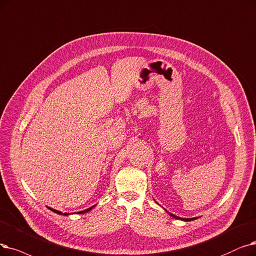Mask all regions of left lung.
<instances>
[{
  "label": "left lung",
  "instance_id": "obj_1",
  "mask_svg": "<svg viewBox=\"0 0 256 256\" xmlns=\"http://www.w3.org/2000/svg\"><path fill=\"white\" fill-rule=\"evenodd\" d=\"M166 212H168L170 216H172V218H178V220H186V222H188V220H196V218H179V216H174V214H170V212H168V210H166Z\"/></svg>",
  "mask_w": 256,
  "mask_h": 256
}]
</instances>
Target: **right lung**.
Here are the masks:
<instances>
[{
    "instance_id": "1",
    "label": "right lung",
    "mask_w": 256,
    "mask_h": 256,
    "mask_svg": "<svg viewBox=\"0 0 256 256\" xmlns=\"http://www.w3.org/2000/svg\"><path fill=\"white\" fill-rule=\"evenodd\" d=\"M94 206H92V207H90V208H88V209H86V210H82V211H80V212H77V214H86V212H88V211H90L92 208H93ZM51 211H53V212H55V214H62V216H69V214H66V212H64V214H62V211H58V210H55V209H53V208H50V207H48Z\"/></svg>"
}]
</instances>
